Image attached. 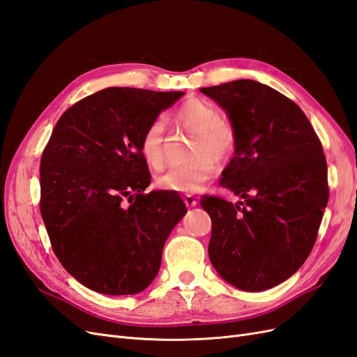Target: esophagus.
Returning a JSON list of instances; mask_svg holds the SVG:
<instances>
[{
    "label": "esophagus",
    "instance_id": "1",
    "mask_svg": "<svg viewBox=\"0 0 357 357\" xmlns=\"http://www.w3.org/2000/svg\"><path fill=\"white\" fill-rule=\"evenodd\" d=\"M183 199H185V204H186V207H195V205L198 204V201H197V198L193 197V195H189V193H186L185 197H183Z\"/></svg>",
    "mask_w": 357,
    "mask_h": 357
}]
</instances>
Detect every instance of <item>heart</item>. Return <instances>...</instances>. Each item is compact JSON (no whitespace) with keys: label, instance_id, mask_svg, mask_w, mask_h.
Segmentation results:
<instances>
[{"label":"heart","instance_id":"heart-1","mask_svg":"<svg viewBox=\"0 0 357 357\" xmlns=\"http://www.w3.org/2000/svg\"><path fill=\"white\" fill-rule=\"evenodd\" d=\"M177 122L195 134L190 155L195 158L185 165L172 167L159 176L156 185L164 190L197 192L215 171L214 160L228 159L236 147V131L228 119L220 117L215 105L204 100H190L176 114ZM165 122L162 117L150 122L139 142L146 164L152 168L164 165Z\"/></svg>","mask_w":357,"mask_h":357}]
</instances>
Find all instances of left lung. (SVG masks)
Instances as JSON below:
<instances>
[{"instance_id":"1","label":"left lung","mask_w":357,"mask_h":357,"mask_svg":"<svg viewBox=\"0 0 357 357\" xmlns=\"http://www.w3.org/2000/svg\"><path fill=\"white\" fill-rule=\"evenodd\" d=\"M236 131L219 185L244 202L204 195L211 218L210 261L240 290L286 282L314 247L329 199L328 165L314 128L283 93L255 80L199 89Z\"/></svg>"}]
</instances>
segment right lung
I'll return each mask as SVG.
<instances>
[{"label": "right lung", "instance_id": "right-lung-1", "mask_svg": "<svg viewBox=\"0 0 357 357\" xmlns=\"http://www.w3.org/2000/svg\"><path fill=\"white\" fill-rule=\"evenodd\" d=\"M183 95L95 92L61 116L43 152L40 211L52 248L67 273L93 291H143L188 213L176 192L143 193L152 176L139 152L149 123Z\"/></svg>", "mask_w": 357, "mask_h": 357}]
</instances>
